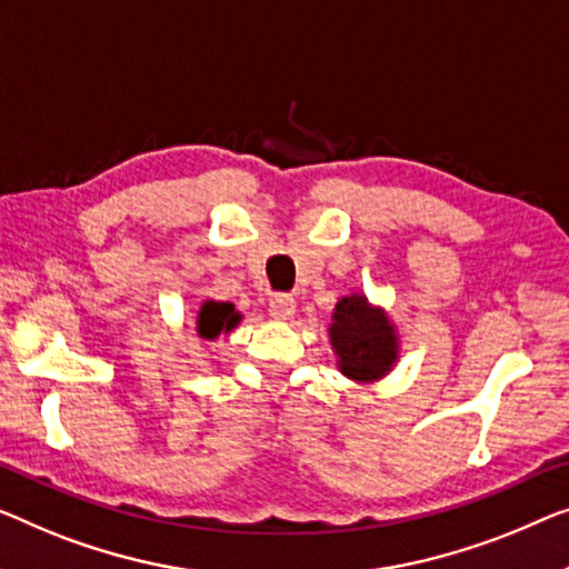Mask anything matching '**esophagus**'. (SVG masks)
<instances>
[{
	"label": "esophagus",
	"mask_w": 569,
	"mask_h": 569,
	"mask_svg": "<svg viewBox=\"0 0 569 569\" xmlns=\"http://www.w3.org/2000/svg\"><path fill=\"white\" fill-rule=\"evenodd\" d=\"M270 317L273 319H278V321H286V319H291L293 313H296V301H293V296H288V293H278V296H273V299H270Z\"/></svg>",
	"instance_id": "1"
}]
</instances>
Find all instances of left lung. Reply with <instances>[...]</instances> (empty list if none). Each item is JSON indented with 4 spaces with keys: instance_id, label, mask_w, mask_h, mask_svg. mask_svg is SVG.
<instances>
[{
    "instance_id": "1",
    "label": "left lung",
    "mask_w": 569,
    "mask_h": 569,
    "mask_svg": "<svg viewBox=\"0 0 569 569\" xmlns=\"http://www.w3.org/2000/svg\"><path fill=\"white\" fill-rule=\"evenodd\" d=\"M329 342L342 376L355 383H376L398 360V335L383 309L372 307L362 293L337 301Z\"/></svg>"
}]
</instances>
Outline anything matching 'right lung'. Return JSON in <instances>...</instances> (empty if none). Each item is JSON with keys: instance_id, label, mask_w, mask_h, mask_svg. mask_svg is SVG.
<instances>
[{"instance_id": "obj_1", "label": "right lung", "mask_w": 569, "mask_h": 569, "mask_svg": "<svg viewBox=\"0 0 569 569\" xmlns=\"http://www.w3.org/2000/svg\"><path fill=\"white\" fill-rule=\"evenodd\" d=\"M240 319V311H234L232 303L203 301L197 317V332L201 339H217L219 335H230Z\"/></svg>"}]
</instances>
